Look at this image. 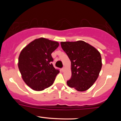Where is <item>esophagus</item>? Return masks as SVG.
<instances>
[{"label": "esophagus", "instance_id": "obj_1", "mask_svg": "<svg viewBox=\"0 0 121 121\" xmlns=\"http://www.w3.org/2000/svg\"><path fill=\"white\" fill-rule=\"evenodd\" d=\"M65 67H63L62 68V72H64L65 71Z\"/></svg>", "mask_w": 121, "mask_h": 121}]
</instances>
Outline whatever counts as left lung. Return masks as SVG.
Instances as JSON below:
<instances>
[{"instance_id":"left-lung-1","label":"left lung","mask_w":121,"mask_h":121,"mask_svg":"<svg viewBox=\"0 0 121 121\" xmlns=\"http://www.w3.org/2000/svg\"><path fill=\"white\" fill-rule=\"evenodd\" d=\"M61 46L71 61L72 77L67 85L84 91L93 85L102 68L100 53L84 41L61 42Z\"/></svg>"}]
</instances>
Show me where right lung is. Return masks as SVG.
Instances as JSON below:
<instances>
[{
	"mask_svg": "<svg viewBox=\"0 0 121 121\" xmlns=\"http://www.w3.org/2000/svg\"><path fill=\"white\" fill-rule=\"evenodd\" d=\"M59 45L57 41L41 37L21 51L18 67L25 83L34 91H43L53 84L60 71L53 66L51 54Z\"/></svg>",
	"mask_w": 121,
	"mask_h": 121,
	"instance_id": "obj_1",
	"label": "right lung"
}]
</instances>
